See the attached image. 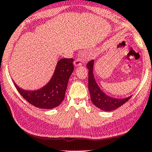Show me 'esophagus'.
I'll list each match as a JSON object with an SVG mask.
<instances>
[{
	"mask_svg": "<svg viewBox=\"0 0 152 152\" xmlns=\"http://www.w3.org/2000/svg\"><path fill=\"white\" fill-rule=\"evenodd\" d=\"M74 66H80V65H82V63H81V60H80V59H77V60H76L74 61Z\"/></svg>",
	"mask_w": 152,
	"mask_h": 152,
	"instance_id": "1",
	"label": "esophagus"
}]
</instances>
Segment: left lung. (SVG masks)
Wrapping results in <instances>:
<instances>
[{
    "label": "left lung",
    "instance_id": "obj_1",
    "mask_svg": "<svg viewBox=\"0 0 152 152\" xmlns=\"http://www.w3.org/2000/svg\"><path fill=\"white\" fill-rule=\"evenodd\" d=\"M94 60H91L87 64L88 69V89L90 93V98L92 102L101 110L107 111L114 110L122 106L130 99L131 95L126 98L118 99L111 97L103 92L102 89L98 86L94 76Z\"/></svg>",
    "mask_w": 152,
    "mask_h": 152
}]
</instances>
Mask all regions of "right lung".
<instances>
[{"instance_id":"right-lung-1","label":"right lung","mask_w":152,"mask_h":152,"mask_svg":"<svg viewBox=\"0 0 152 152\" xmlns=\"http://www.w3.org/2000/svg\"><path fill=\"white\" fill-rule=\"evenodd\" d=\"M73 62V58L60 59L49 81L37 90H24L13 80L14 84L20 94L32 106L42 109H53L64 99L69 79L74 71Z\"/></svg>"}]
</instances>
